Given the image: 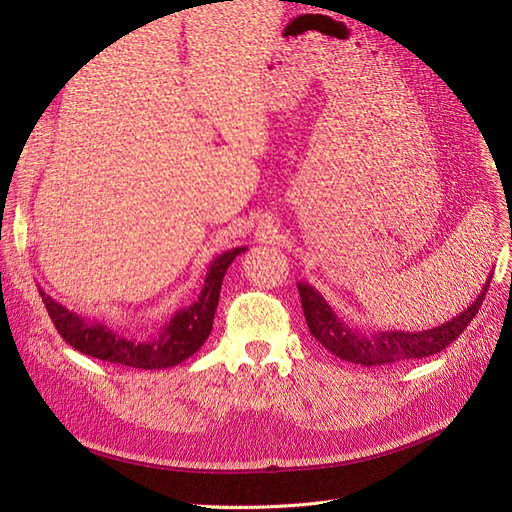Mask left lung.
<instances>
[{
  "mask_svg": "<svg viewBox=\"0 0 512 512\" xmlns=\"http://www.w3.org/2000/svg\"><path fill=\"white\" fill-rule=\"evenodd\" d=\"M483 283L481 294L475 302L464 309L454 319H449L437 327L424 332H374V334H359L353 327L342 323L338 315L332 311V306L325 302V298L313 288V285L300 281L298 294L302 302V311L306 325H309L315 340H319L332 355L351 361L357 365H386L397 361H410L435 355L443 351L447 344H452L462 332L464 327L473 321L479 313L483 298L487 294L489 281Z\"/></svg>",
  "mask_w": 512,
  "mask_h": 512,
  "instance_id": "8db88e82",
  "label": "left lung"
}]
</instances>
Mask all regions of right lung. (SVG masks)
Returning a JSON list of instances; mask_svg holds the SVG:
<instances>
[{
  "label": "right lung",
  "mask_w": 512,
  "mask_h": 512,
  "mask_svg": "<svg viewBox=\"0 0 512 512\" xmlns=\"http://www.w3.org/2000/svg\"><path fill=\"white\" fill-rule=\"evenodd\" d=\"M245 250H248L245 245H239V248L216 256L206 279H203V288L197 300L187 309L176 311L172 319L161 327V332L149 340H128L111 330L107 323L90 321L69 311L67 306L56 302L42 288H39V294H42L46 311L58 334L75 351L109 363L138 367V370H166V367L189 359L208 340L224 273L231 267L235 256Z\"/></svg>",
  "instance_id": "add662e5"
}]
</instances>
